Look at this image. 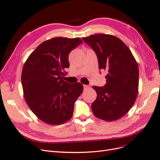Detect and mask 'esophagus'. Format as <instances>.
Returning a JSON list of instances; mask_svg holds the SVG:
<instances>
[{
	"label": "esophagus",
	"mask_w": 160,
	"mask_h": 160,
	"mask_svg": "<svg viewBox=\"0 0 160 160\" xmlns=\"http://www.w3.org/2000/svg\"><path fill=\"white\" fill-rule=\"evenodd\" d=\"M88 88H89V86H88V85H84V89H87Z\"/></svg>",
	"instance_id": "34e87169"
}]
</instances>
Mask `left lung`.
<instances>
[{"instance_id": "8db88e82", "label": "left lung", "mask_w": 160, "mask_h": 160, "mask_svg": "<svg viewBox=\"0 0 160 160\" xmlns=\"http://www.w3.org/2000/svg\"><path fill=\"white\" fill-rule=\"evenodd\" d=\"M82 39L95 51L100 70L108 72L105 86H93L97 98L92 104V112L102 120H118L129 112L137 98V61L129 48L114 35L97 34Z\"/></svg>"}]
</instances>
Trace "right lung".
<instances>
[{"mask_svg":"<svg viewBox=\"0 0 160 160\" xmlns=\"http://www.w3.org/2000/svg\"><path fill=\"white\" fill-rule=\"evenodd\" d=\"M82 43L80 38L55 37L43 42L27 58L22 73L25 101L38 118L50 125L70 120L74 102L83 92L80 82L62 78L69 67L68 55Z\"/></svg>","mask_w":160,"mask_h":160,"instance_id":"obj_1","label":"right lung"}]
</instances>
